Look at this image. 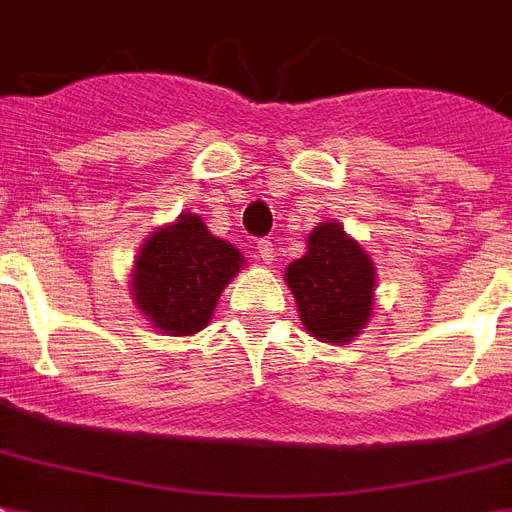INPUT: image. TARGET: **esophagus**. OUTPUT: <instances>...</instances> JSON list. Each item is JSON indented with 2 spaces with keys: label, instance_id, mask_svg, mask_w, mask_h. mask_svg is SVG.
<instances>
[{
  "label": "esophagus",
  "instance_id": "obj_1",
  "mask_svg": "<svg viewBox=\"0 0 512 512\" xmlns=\"http://www.w3.org/2000/svg\"><path fill=\"white\" fill-rule=\"evenodd\" d=\"M257 255L263 257L265 263H270V260H273V255H276L273 242H268V239H260V242H257Z\"/></svg>",
  "mask_w": 512,
  "mask_h": 512
}]
</instances>
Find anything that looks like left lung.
Here are the masks:
<instances>
[{"label": "left lung", "mask_w": 512, "mask_h": 512, "mask_svg": "<svg viewBox=\"0 0 512 512\" xmlns=\"http://www.w3.org/2000/svg\"><path fill=\"white\" fill-rule=\"evenodd\" d=\"M286 286L302 326L321 342H352L371 321L376 268L334 220L310 231L307 252L286 268Z\"/></svg>", "instance_id": "obj_1"}]
</instances>
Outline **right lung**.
<instances>
[{
  "mask_svg": "<svg viewBox=\"0 0 512 512\" xmlns=\"http://www.w3.org/2000/svg\"><path fill=\"white\" fill-rule=\"evenodd\" d=\"M242 265L234 244L210 234L199 215L184 213L147 236L134 260L131 292L157 331L191 336L210 323L220 292Z\"/></svg>",
  "mask_w": 512,
  "mask_h": 512,
  "instance_id": "add662e5",
  "label": "right lung"
}]
</instances>
